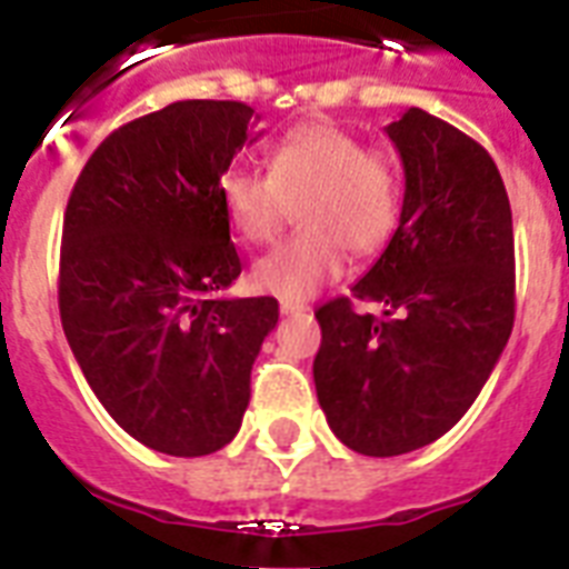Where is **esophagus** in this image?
<instances>
[{"instance_id":"34e87169","label":"esophagus","mask_w":569,"mask_h":569,"mask_svg":"<svg viewBox=\"0 0 569 569\" xmlns=\"http://www.w3.org/2000/svg\"><path fill=\"white\" fill-rule=\"evenodd\" d=\"M307 310V303H292V301H280V312L283 316H295V312Z\"/></svg>"}]
</instances>
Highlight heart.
Here are the masks:
<instances>
[{"label": "heart", "instance_id": "obj_1", "mask_svg": "<svg viewBox=\"0 0 569 569\" xmlns=\"http://www.w3.org/2000/svg\"><path fill=\"white\" fill-rule=\"evenodd\" d=\"M227 221L248 244H266L298 206L303 232L268 250L250 268V286L280 301L303 303L357 257L378 253L398 227L401 173L387 150L330 120L286 132L268 153V173L230 168L221 177Z\"/></svg>", "mask_w": 569, "mask_h": 569}]
</instances>
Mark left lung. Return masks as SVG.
<instances>
[{"mask_svg": "<svg viewBox=\"0 0 569 569\" xmlns=\"http://www.w3.org/2000/svg\"><path fill=\"white\" fill-rule=\"evenodd\" d=\"M405 164V203L387 250L351 298L316 310L319 405L348 449L392 458L458 425L513 328V223L485 147L446 120L407 109L387 127Z\"/></svg>", "mask_w": 569, "mask_h": 569, "instance_id": "1", "label": "left lung"}]
</instances>
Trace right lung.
I'll use <instances>...</instances> for the list:
<instances>
[{"label":"right lung","instance_id":"right-lung-1","mask_svg":"<svg viewBox=\"0 0 569 569\" xmlns=\"http://www.w3.org/2000/svg\"><path fill=\"white\" fill-rule=\"evenodd\" d=\"M236 100H182L102 141L67 200L58 310L93 396L138 442L200 458L239 433L274 298L241 274L221 177L257 141Z\"/></svg>","mask_w":569,"mask_h":569}]
</instances>
